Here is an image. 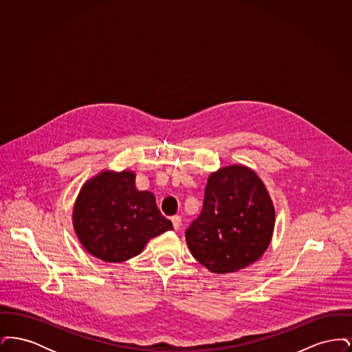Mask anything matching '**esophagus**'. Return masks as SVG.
<instances>
[{"label":"esophagus","instance_id":"34e87169","mask_svg":"<svg viewBox=\"0 0 352 352\" xmlns=\"http://www.w3.org/2000/svg\"><path fill=\"white\" fill-rule=\"evenodd\" d=\"M171 221H173V227H174V230H179V227H181V221H182V219L179 215H174V217H171Z\"/></svg>","mask_w":352,"mask_h":352}]
</instances>
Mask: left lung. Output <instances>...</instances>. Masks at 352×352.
Returning a JSON list of instances; mask_svg holds the SVG:
<instances>
[{
  "label": "left lung",
  "mask_w": 352,
  "mask_h": 352,
  "mask_svg": "<svg viewBox=\"0 0 352 352\" xmlns=\"http://www.w3.org/2000/svg\"><path fill=\"white\" fill-rule=\"evenodd\" d=\"M274 228V207L261 179L245 166H227L207 181L198 218L184 236L191 254L214 273L258 260Z\"/></svg>",
  "instance_id": "8db88e82"
}]
</instances>
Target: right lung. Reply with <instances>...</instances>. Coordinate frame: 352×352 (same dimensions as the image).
<instances>
[{"instance_id": "right-lung-1", "label": "right lung", "mask_w": 352, "mask_h": 352, "mask_svg": "<svg viewBox=\"0 0 352 352\" xmlns=\"http://www.w3.org/2000/svg\"><path fill=\"white\" fill-rule=\"evenodd\" d=\"M133 173L104 171L84 184L74 207V227L84 248L107 263L137 256L158 234L173 230Z\"/></svg>"}]
</instances>
